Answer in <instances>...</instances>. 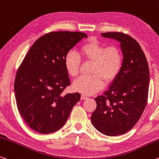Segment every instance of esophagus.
<instances>
[{"label": "esophagus", "instance_id": "obj_1", "mask_svg": "<svg viewBox=\"0 0 159 159\" xmlns=\"http://www.w3.org/2000/svg\"><path fill=\"white\" fill-rule=\"evenodd\" d=\"M87 98H88V97L86 96V95H85L84 94H82L81 97H80V99L81 100H85V99H87Z\"/></svg>", "mask_w": 159, "mask_h": 159}]
</instances>
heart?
<instances>
[{"label":"heart","instance_id":"b5f03b06","mask_svg":"<svg viewBox=\"0 0 159 159\" xmlns=\"http://www.w3.org/2000/svg\"><path fill=\"white\" fill-rule=\"evenodd\" d=\"M78 55L67 53L64 59V66L70 76L75 77L79 74L80 58L93 62L90 76H81L75 80L72 88L75 91L84 95H92L100 90L106 82L112 80L119 74L123 64V55L117 46L106 47L95 38L85 42L78 50Z\"/></svg>","mask_w":159,"mask_h":159}]
</instances>
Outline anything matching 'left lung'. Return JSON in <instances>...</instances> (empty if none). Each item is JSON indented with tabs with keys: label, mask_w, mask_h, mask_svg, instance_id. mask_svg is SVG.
<instances>
[{
	"label": "left lung",
	"mask_w": 159,
	"mask_h": 159,
	"mask_svg": "<svg viewBox=\"0 0 159 159\" xmlns=\"http://www.w3.org/2000/svg\"><path fill=\"white\" fill-rule=\"evenodd\" d=\"M105 38L120 42L123 64L109 89L95 98L97 107L93 112V125L102 134H125L140 119L148 100L149 69L139 44L122 32L102 33Z\"/></svg>",
	"instance_id": "8db88e82"
}]
</instances>
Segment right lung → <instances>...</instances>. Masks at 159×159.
Listing matches in <instances>:
<instances>
[{"instance_id": "obj_1", "label": "right lung", "mask_w": 159, "mask_h": 159, "mask_svg": "<svg viewBox=\"0 0 159 159\" xmlns=\"http://www.w3.org/2000/svg\"><path fill=\"white\" fill-rule=\"evenodd\" d=\"M87 37L79 32H49L35 41L21 63L14 84L17 106L35 132L50 134L61 129L80 100L79 93L62 95L70 84L64 59Z\"/></svg>"}]
</instances>
